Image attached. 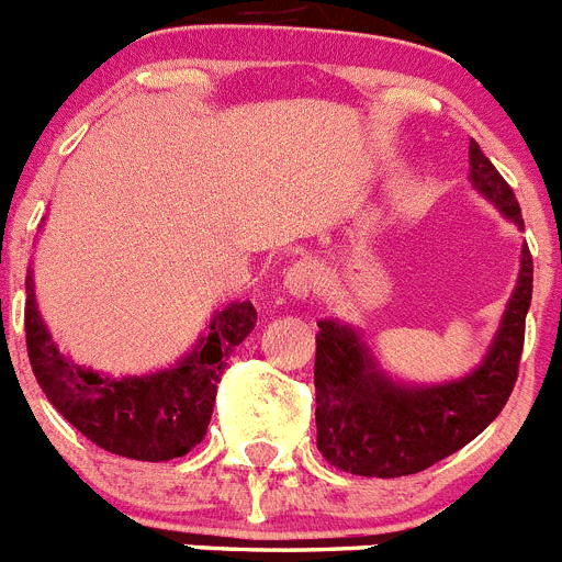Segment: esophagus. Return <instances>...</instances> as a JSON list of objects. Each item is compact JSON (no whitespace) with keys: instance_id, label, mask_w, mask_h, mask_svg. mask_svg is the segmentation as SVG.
I'll return each mask as SVG.
<instances>
[{"instance_id":"obj_1","label":"esophagus","mask_w":562,"mask_h":562,"mask_svg":"<svg viewBox=\"0 0 562 562\" xmlns=\"http://www.w3.org/2000/svg\"><path fill=\"white\" fill-rule=\"evenodd\" d=\"M315 284H317V265L315 261H310V258L295 261V265L284 272L286 292L295 297L312 295V292H315Z\"/></svg>"}]
</instances>
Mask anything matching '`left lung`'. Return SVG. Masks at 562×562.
<instances>
[{
    "label": "left lung",
    "instance_id": "left-lung-1",
    "mask_svg": "<svg viewBox=\"0 0 562 562\" xmlns=\"http://www.w3.org/2000/svg\"><path fill=\"white\" fill-rule=\"evenodd\" d=\"M470 180L506 220L524 227L513 188L470 143ZM532 304V252L524 245L520 272L498 335L484 362L441 385H402L385 376L351 326L317 324L315 422L317 450L329 464L366 479L422 473L473 441L501 414L518 380L526 312Z\"/></svg>",
    "mask_w": 562,
    "mask_h": 562
}]
</instances>
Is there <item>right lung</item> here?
I'll list each match as a JSON object with an SVG mask.
<instances>
[{"instance_id": "add662e5", "label": "right lung", "mask_w": 562, "mask_h": 562, "mask_svg": "<svg viewBox=\"0 0 562 562\" xmlns=\"http://www.w3.org/2000/svg\"><path fill=\"white\" fill-rule=\"evenodd\" d=\"M24 331L27 357L53 408L98 448L137 461L180 459L205 439L216 385L227 357L256 326L250 301L216 312L207 335L173 369L146 376H109L83 369L58 351L42 324L27 276Z\"/></svg>"}]
</instances>
